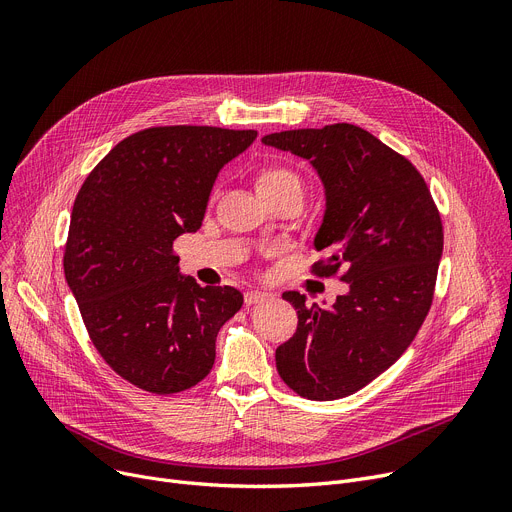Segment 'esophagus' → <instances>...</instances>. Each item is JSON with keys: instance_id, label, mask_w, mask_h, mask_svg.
Segmentation results:
<instances>
[{"instance_id": "1", "label": "esophagus", "mask_w": 512, "mask_h": 512, "mask_svg": "<svg viewBox=\"0 0 512 512\" xmlns=\"http://www.w3.org/2000/svg\"><path fill=\"white\" fill-rule=\"evenodd\" d=\"M267 299H270V294L261 292V290H247L245 292V303L247 305H259V303H263Z\"/></svg>"}]
</instances>
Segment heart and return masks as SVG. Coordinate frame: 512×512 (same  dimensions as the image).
I'll list each match as a JSON object with an SVG mask.
<instances>
[{"mask_svg": "<svg viewBox=\"0 0 512 512\" xmlns=\"http://www.w3.org/2000/svg\"><path fill=\"white\" fill-rule=\"evenodd\" d=\"M255 184L259 195H272L284 191V188H301V178L284 166H265L259 170Z\"/></svg>", "mask_w": 512, "mask_h": 512, "instance_id": "heart-1", "label": "heart"}]
</instances>
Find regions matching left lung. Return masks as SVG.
Wrapping results in <instances>:
<instances>
[{"label": "left lung", "mask_w": 512, "mask_h": 512, "mask_svg": "<svg viewBox=\"0 0 512 512\" xmlns=\"http://www.w3.org/2000/svg\"><path fill=\"white\" fill-rule=\"evenodd\" d=\"M265 145L309 159L326 188L313 265L348 284L332 307L297 309L294 336L276 348L288 388L309 400L355 394L384 373L417 336L434 301L444 247L440 211L411 161L355 124L265 134Z\"/></svg>", "instance_id": "left-lung-1"}]
</instances>
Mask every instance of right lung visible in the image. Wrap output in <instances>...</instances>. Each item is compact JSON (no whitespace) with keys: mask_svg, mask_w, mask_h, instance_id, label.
Returning a JSON list of instances; mask_svg holds the SVG:
<instances>
[{"mask_svg":"<svg viewBox=\"0 0 512 512\" xmlns=\"http://www.w3.org/2000/svg\"><path fill=\"white\" fill-rule=\"evenodd\" d=\"M255 137L215 126L145 128L80 186L66 282L97 353L132 386L176 394L213 367L215 338L242 294L182 278L174 240L201 228L215 178Z\"/></svg>","mask_w":512,"mask_h":512,"instance_id":"1","label":"right lung"}]
</instances>
